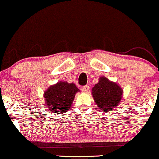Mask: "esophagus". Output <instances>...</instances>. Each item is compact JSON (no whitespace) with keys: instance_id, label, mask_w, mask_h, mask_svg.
<instances>
[{"instance_id":"1","label":"esophagus","mask_w":159,"mask_h":159,"mask_svg":"<svg viewBox=\"0 0 159 159\" xmlns=\"http://www.w3.org/2000/svg\"><path fill=\"white\" fill-rule=\"evenodd\" d=\"M82 90L85 93H88V91H89V86H88V85L83 86V88H82Z\"/></svg>"}]
</instances>
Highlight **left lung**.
Wrapping results in <instances>:
<instances>
[{"label": "left lung", "instance_id": "8db88e82", "mask_svg": "<svg viewBox=\"0 0 159 159\" xmlns=\"http://www.w3.org/2000/svg\"><path fill=\"white\" fill-rule=\"evenodd\" d=\"M92 95L99 109L111 111L121 100L123 90L116 83L101 77L92 89Z\"/></svg>", "mask_w": 159, "mask_h": 159}]
</instances>
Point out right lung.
I'll return each mask as SVG.
<instances>
[{
	"label": "right lung",
	"instance_id": "right-lung-1",
	"mask_svg": "<svg viewBox=\"0 0 159 159\" xmlns=\"http://www.w3.org/2000/svg\"><path fill=\"white\" fill-rule=\"evenodd\" d=\"M79 91L74 83L67 82L50 86L44 93L46 108L55 114H63L71 107L75 95Z\"/></svg>",
	"mask_w": 159,
	"mask_h": 159
}]
</instances>
